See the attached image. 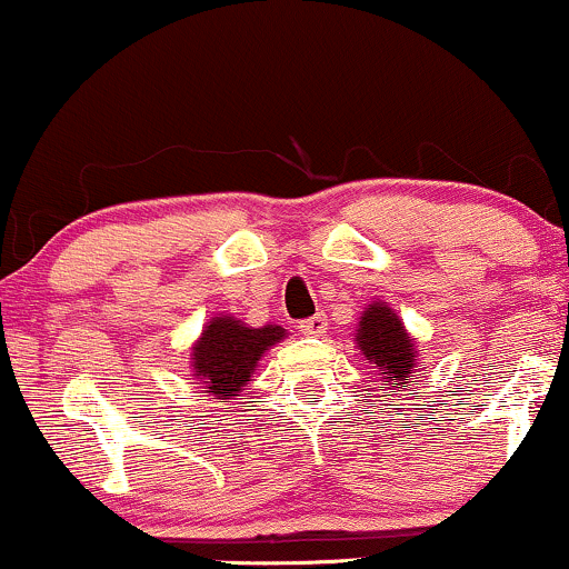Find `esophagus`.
Returning <instances> with one entry per match:
<instances>
[{"label": "esophagus", "instance_id": "1", "mask_svg": "<svg viewBox=\"0 0 569 569\" xmlns=\"http://www.w3.org/2000/svg\"><path fill=\"white\" fill-rule=\"evenodd\" d=\"M326 329H329V318H326L323 312H318V316L307 318V321L299 323V331H302L305 337H323Z\"/></svg>", "mask_w": 569, "mask_h": 569}]
</instances>
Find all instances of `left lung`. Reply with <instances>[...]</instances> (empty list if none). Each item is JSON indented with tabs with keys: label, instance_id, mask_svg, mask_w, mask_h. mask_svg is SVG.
Segmentation results:
<instances>
[{
	"label": "left lung",
	"instance_id": "left-lung-1",
	"mask_svg": "<svg viewBox=\"0 0 569 569\" xmlns=\"http://www.w3.org/2000/svg\"><path fill=\"white\" fill-rule=\"evenodd\" d=\"M356 348L369 363H375L390 396H401L409 382H417V342L393 307L382 299L363 307L356 326Z\"/></svg>",
	"mask_w": 569,
	"mask_h": 569
}]
</instances>
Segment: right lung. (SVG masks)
Here are the masks:
<instances>
[{
    "mask_svg": "<svg viewBox=\"0 0 569 569\" xmlns=\"http://www.w3.org/2000/svg\"><path fill=\"white\" fill-rule=\"evenodd\" d=\"M280 339H286V329L276 323L253 329L230 312L227 316L219 312L202 326L200 337L189 350L192 377L200 388H206L208 396L230 401L243 393L264 352L276 348Z\"/></svg>",
    "mask_w": 569,
    "mask_h": 569,
    "instance_id": "1",
    "label": "right lung"
}]
</instances>
